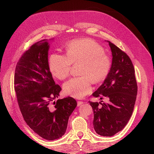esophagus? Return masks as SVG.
Returning a JSON list of instances; mask_svg holds the SVG:
<instances>
[{
    "label": "esophagus",
    "instance_id": "esophagus-1",
    "mask_svg": "<svg viewBox=\"0 0 154 154\" xmlns=\"http://www.w3.org/2000/svg\"><path fill=\"white\" fill-rule=\"evenodd\" d=\"M83 104V101H78L77 102V106H80L82 105Z\"/></svg>",
    "mask_w": 154,
    "mask_h": 154
}]
</instances>
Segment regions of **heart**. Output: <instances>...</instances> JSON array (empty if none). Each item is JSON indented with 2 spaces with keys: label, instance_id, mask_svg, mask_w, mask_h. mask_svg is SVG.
<instances>
[{
  "label": "heart",
  "instance_id": "1",
  "mask_svg": "<svg viewBox=\"0 0 154 154\" xmlns=\"http://www.w3.org/2000/svg\"><path fill=\"white\" fill-rule=\"evenodd\" d=\"M66 51L67 57L57 53L50 56V70L54 76L65 80L69 75L72 63H82L80 74L82 76L70 79L63 88L67 95L82 98L92 91V82L97 83L105 80L111 67L110 58L100 44L90 38L71 42Z\"/></svg>",
  "mask_w": 154,
  "mask_h": 154
}]
</instances>
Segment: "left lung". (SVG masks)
<instances>
[{"instance_id":"obj_1","label":"left lung","mask_w":154,"mask_h":154,"mask_svg":"<svg viewBox=\"0 0 154 154\" xmlns=\"http://www.w3.org/2000/svg\"><path fill=\"white\" fill-rule=\"evenodd\" d=\"M112 61L104 82L93 93L94 97H105L108 103L88 101L94 114L93 127L101 136L111 137L122 130L132 114L137 85L135 71L128 56L110 41Z\"/></svg>"}]
</instances>
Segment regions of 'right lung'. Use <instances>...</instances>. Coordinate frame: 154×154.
Returning <instances> with one entry per match:
<instances>
[{
    "mask_svg": "<svg viewBox=\"0 0 154 154\" xmlns=\"http://www.w3.org/2000/svg\"><path fill=\"white\" fill-rule=\"evenodd\" d=\"M53 39H50L53 40ZM48 40L31 45L16 66L14 85L18 106L27 125L47 140L60 139L77 106L71 97L58 99L61 87L56 84L48 62Z\"/></svg>",
    "mask_w": 154,
    "mask_h": 154,
    "instance_id": "right-lung-1",
    "label": "right lung"
}]
</instances>
